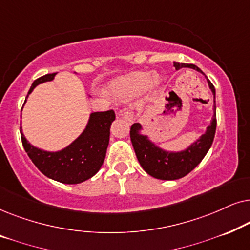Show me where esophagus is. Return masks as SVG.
<instances>
[{"instance_id":"1","label":"esophagus","mask_w":250,"mask_h":250,"mask_svg":"<svg viewBox=\"0 0 250 250\" xmlns=\"http://www.w3.org/2000/svg\"><path fill=\"white\" fill-rule=\"evenodd\" d=\"M118 115L121 116V117H123L124 119H126V121L132 123L133 122V115L132 112L127 110V109H124V110H121L118 112Z\"/></svg>"}]
</instances>
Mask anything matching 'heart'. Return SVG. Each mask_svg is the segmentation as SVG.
Segmentation results:
<instances>
[{"instance_id": "obj_1", "label": "heart", "mask_w": 250, "mask_h": 250, "mask_svg": "<svg viewBox=\"0 0 250 250\" xmlns=\"http://www.w3.org/2000/svg\"><path fill=\"white\" fill-rule=\"evenodd\" d=\"M157 82L158 80L156 78L155 74L146 73V71H136V73L126 75V76L112 82L110 90L119 97L129 98L146 91Z\"/></svg>"}]
</instances>
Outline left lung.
Masks as SVG:
<instances>
[{
	"label": "left lung",
	"mask_w": 250,
	"mask_h": 250,
	"mask_svg": "<svg viewBox=\"0 0 250 250\" xmlns=\"http://www.w3.org/2000/svg\"><path fill=\"white\" fill-rule=\"evenodd\" d=\"M176 69L188 67L192 68L204 74L200 68L192 63H179L174 62ZM205 75V74H204ZM208 85L214 94L215 104V87L207 78ZM142 126L135 123L131 126L129 136L134 148L136 158L140 165L149 175L159 180H177L189 174L201 160L206 156L208 150L214 141L215 131H216V105H214V115L210 125L207 127L205 134L200 136L196 142L192 143L189 148L180 152H168L160 149L155 143H152L146 135H142L140 131Z\"/></svg>",
	"instance_id": "left-lung-1"
}]
</instances>
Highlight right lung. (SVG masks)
Instances as JSON below:
<instances>
[{"instance_id":"obj_1","label":"right lung","mask_w":250,"mask_h":250,"mask_svg":"<svg viewBox=\"0 0 250 250\" xmlns=\"http://www.w3.org/2000/svg\"><path fill=\"white\" fill-rule=\"evenodd\" d=\"M54 76L56 73L37 78L30 86L28 94L37 85L52 81ZM114 121V110L93 112L90 116L84 132L67 148L57 152L44 151L35 148L27 141L20 131L21 142L34 165L44 175L61 183H82L91 179L101 168L109 145L110 125Z\"/></svg>"}]
</instances>
